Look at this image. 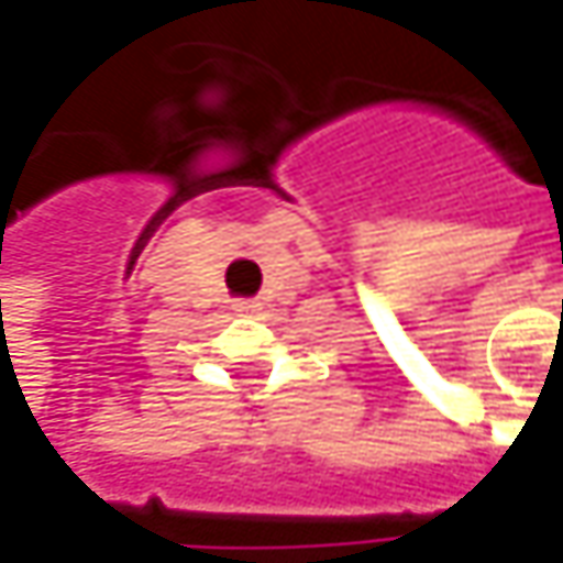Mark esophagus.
<instances>
[{
	"label": "esophagus",
	"instance_id": "obj_1",
	"mask_svg": "<svg viewBox=\"0 0 563 563\" xmlns=\"http://www.w3.org/2000/svg\"><path fill=\"white\" fill-rule=\"evenodd\" d=\"M235 312H239V314H257V312H261V302H257V299H239V302H235Z\"/></svg>",
	"mask_w": 563,
	"mask_h": 563
}]
</instances>
